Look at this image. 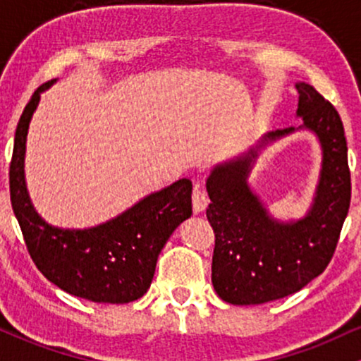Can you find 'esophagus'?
<instances>
[{
  "label": "esophagus",
  "mask_w": 361,
  "mask_h": 361,
  "mask_svg": "<svg viewBox=\"0 0 361 361\" xmlns=\"http://www.w3.org/2000/svg\"><path fill=\"white\" fill-rule=\"evenodd\" d=\"M192 202H193V210L195 214L198 212H204L207 209V205H209V195L205 193V190L202 188L200 183L195 185L193 188V193H192Z\"/></svg>",
  "instance_id": "obj_1"
}]
</instances>
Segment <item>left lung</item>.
Returning a JSON list of instances; mask_svg holds the SVG:
<instances>
[{"label": "left lung", "instance_id": "obj_1", "mask_svg": "<svg viewBox=\"0 0 361 361\" xmlns=\"http://www.w3.org/2000/svg\"><path fill=\"white\" fill-rule=\"evenodd\" d=\"M299 91L302 126L271 130L207 178V219L215 233L212 285L222 300L256 305L292 295L329 264L351 198L348 147L336 109L307 82ZM297 130L314 134L322 171L308 214L293 221L271 216L247 181L261 148Z\"/></svg>", "mask_w": 361, "mask_h": 361}]
</instances>
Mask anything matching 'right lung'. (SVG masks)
<instances>
[{"instance_id":"1","label":"right lung","mask_w":361,"mask_h":361,"mask_svg":"<svg viewBox=\"0 0 361 361\" xmlns=\"http://www.w3.org/2000/svg\"><path fill=\"white\" fill-rule=\"evenodd\" d=\"M54 82L32 94L16 126L10 166L15 217L35 267L49 281L91 302L128 304L147 292L161 250L176 227L192 215V181L181 178L93 227L64 229L45 222L28 195L25 152L40 94Z\"/></svg>"}]
</instances>
